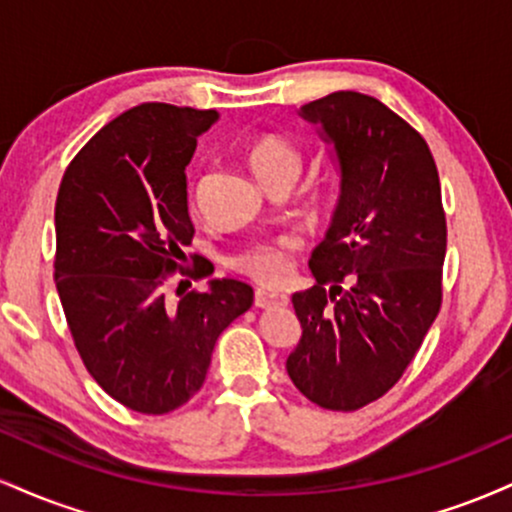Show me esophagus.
Masks as SVG:
<instances>
[{
	"label": "esophagus",
	"mask_w": 512,
	"mask_h": 512,
	"mask_svg": "<svg viewBox=\"0 0 512 512\" xmlns=\"http://www.w3.org/2000/svg\"><path fill=\"white\" fill-rule=\"evenodd\" d=\"M289 303V298L284 293L276 291H267V289H257L255 291V305L257 308H279V305Z\"/></svg>",
	"instance_id": "34e87169"
}]
</instances>
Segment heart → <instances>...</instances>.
<instances>
[{
  "label": "heart",
  "instance_id": "heart-1",
  "mask_svg": "<svg viewBox=\"0 0 512 512\" xmlns=\"http://www.w3.org/2000/svg\"><path fill=\"white\" fill-rule=\"evenodd\" d=\"M250 168L260 182L272 180L274 175H293L301 170V154L291 142L276 134H262L252 142L248 151ZM291 243H257L252 248L238 252L231 264L238 272L248 274L260 284L276 286L289 276L291 269Z\"/></svg>",
  "mask_w": 512,
  "mask_h": 512
}]
</instances>
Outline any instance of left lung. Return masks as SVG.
Instances as JSON below:
<instances>
[{
  "instance_id": "obj_1",
  "label": "left lung",
  "mask_w": 512,
  "mask_h": 512,
  "mask_svg": "<svg viewBox=\"0 0 512 512\" xmlns=\"http://www.w3.org/2000/svg\"><path fill=\"white\" fill-rule=\"evenodd\" d=\"M334 144L342 197L293 293L303 337L286 361L317 407L356 411L390 392L443 305L448 226L426 139L378 98L337 91L303 105Z\"/></svg>"
}]
</instances>
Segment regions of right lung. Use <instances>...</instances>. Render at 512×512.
<instances>
[{
  "label": "right lung",
  "instance_id": "right-lung-1",
  "mask_svg": "<svg viewBox=\"0 0 512 512\" xmlns=\"http://www.w3.org/2000/svg\"><path fill=\"white\" fill-rule=\"evenodd\" d=\"M216 117L137 105L88 139L57 192L55 284L74 346L91 378L139 414H168L197 395L216 339L255 296L236 279L207 291L180 281L179 301L168 296V276L190 274L182 248L195 238L185 166Z\"/></svg>",
  "mask_w": 512,
  "mask_h": 512
}]
</instances>
